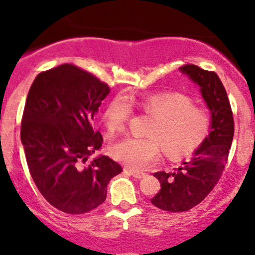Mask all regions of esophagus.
I'll list each match as a JSON object with an SVG mask.
<instances>
[{"label": "esophagus", "instance_id": "obj_1", "mask_svg": "<svg viewBox=\"0 0 255 255\" xmlns=\"http://www.w3.org/2000/svg\"><path fill=\"white\" fill-rule=\"evenodd\" d=\"M125 171H127V172H129V174L131 175V176L133 177H135V178H142V177H145V172H142V171H137V170H134V169H130V168H125Z\"/></svg>", "mask_w": 255, "mask_h": 255}]
</instances>
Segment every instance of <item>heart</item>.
<instances>
[{
	"mask_svg": "<svg viewBox=\"0 0 255 255\" xmlns=\"http://www.w3.org/2000/svg\"><path fill=\"white\" fill-rule=\"evenodd\" d=\"M139 107L153 118L146 131L148 137L127 136L115 142L111 154L131 169H145L159 159L160 147L168 158L189 156L204 144L211 130V115L206 108L193 104L183 93L168 91L136 98L116 96L103 114L105 127L110 134L121 131Z\"/></svg>",
	"mask_w": 255,
	"mask_h": 255,
	"instance_id": "1",
	"label": "heart"
}]
</instances>
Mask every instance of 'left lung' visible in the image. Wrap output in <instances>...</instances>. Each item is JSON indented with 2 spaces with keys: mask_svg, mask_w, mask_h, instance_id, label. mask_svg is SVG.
Instances as JSON below:
<instances>
[{
  "mask_svg": "<svg viewBox=\"0 0 255 255\" xmlns=\"http://www.w3.org/2000/svg\"><path fill=\"white\" fill-rule=\"evenodd\" d=\"M180 71L200 86L212 122L209 136L191 159L172 172L153 174L159 180L160 189L151 203L168 212L188 211L209 195L223 174L234 137L233 111L218 75L195 64H184Z\"/></svg>",
  "mask_w": 255,
  "mask_h": 255,
  "instance_id": "8db88e82",
  "label": "left lung"
}]
</instances>
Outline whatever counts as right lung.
Returning <instances> with one entry per match:
<instances>
[{
    "mask_svg": "<svg viewBox=\"0 0 255 255\" xmlns=\"http://www.w3.org/2000/svg\"><path fill=\"white\" fill-rule=\"evenodd\" d=\"M109 92L69 63L39 73L28 91L20 131L28 170L45 200L64 213L83 215L103 204L108 183L122 171L107 156L84 165L103 142L92 121Z\"/></svg>",
    "mask_w": 255,
    "mask_h": 255,
    "instance_id": "right-lung-1",
    "label": "right lung"
}]
</instances>
